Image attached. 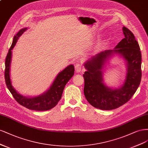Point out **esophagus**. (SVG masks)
I'll list each match as a JSON object with an SVG mask.
<instances>
[{
	"label": "esophagus",
	"mask_w": 148,
	"mask_h": 148,
	"mask_svg": "<svg viewBox=\"0 0 148 148\" xmlns=\"http://www.w3.org/2000/svg\"><path fill=\"white\" fill-rule=\"evenodd\" d=\"M82 69V66L80 64H77L75 66V70L76 71V73H80L81 70Z\"/></svg>",
	"instance_id": "esophagus-1"
}]
</instances>
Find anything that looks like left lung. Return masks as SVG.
Segmentation results:
<instances>
[{"instance_id": "1", "label": "left lung", "mask_w": 148, "mask_h": 148, "mask_svg": "<svg viewBox=\"0 0 148 148\" xmlns=\"http://www.w3.org/2000/svg\"><path fill=\"white\" fill-rule=\"evenodd\" d=\"M125 38L114 50H107L92 57L84 66V92L88 102L102 110H112L129 101L139 87L141 79V54L139 44L133 33L123 26ZM114 54H121L127 62V75L125 83L117 89L106 86L102 80V68Z\"/></svg>"}]
</instances>
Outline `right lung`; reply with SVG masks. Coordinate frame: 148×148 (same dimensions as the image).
Wrapping results in <instances>:
<instances>
[{"label":"right lung","instance_id":"obj_1","mask_svg":"<svg viewBox=\"0 0 148 148\" xmlns=\"http://www.w3.org/2000/svg\"><path fill=\"white\" fill-rule=\"evenodd\" d=\"M27 29L24 28L18 32L16 36L13 38L12 44L8 50L5 58V80L8 88L16 101L31 110L34 111H47L54 108L61 98L62 94L66 84L74 74V67L71 64L60 72L56 76L54 82L47 91L36 97H26L18 93L12 85L10 77V67L12 58V50L15 47L16 43L23 33Z\"/></svg>","mask_w":148,"mask_h":148}]
</instances>
